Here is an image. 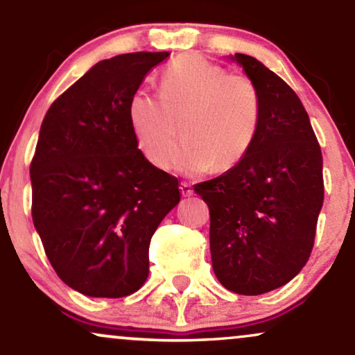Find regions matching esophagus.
I'll return each mask as SVG.
<instances>
[{
    "label": "esophagus",
    "instance_id": "34e87169",
    "mask_svg": "<svg viewBox=\"0 0 355 355\" xmlns=\"http://www.w3.org/2000/svg\"><path fill=\"white\" fill-rule=\"evenodd\" d=\"M180 190L183 197H190V195H193V189H191V185H189V183H182Z\"/></svg>",
    "mask_w": 355,
    "mask_h": 355
}]
</instances>
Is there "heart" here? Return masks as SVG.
Returning a JSON list of instances; mask_svg holds the SVG:
<instances>
[{"mask_svg":"<svg viewBox=\"0 0 355 355\" xmlns=\"http://www.w3.org/2000/svg\"><path fill=\"white\" fill-rule=\"evenodd\" d=\"M160 93L137 89L126 107L138 148L157 168L172 165L178 125L187 140L175 166L185 175L227 172L250 152L262 118V96L252 78L183 55L164 71Z\"/></svg>","mask_w":355,"mask_h":355,"instance_id":"heart-1","label":"heart"}]
</instances>
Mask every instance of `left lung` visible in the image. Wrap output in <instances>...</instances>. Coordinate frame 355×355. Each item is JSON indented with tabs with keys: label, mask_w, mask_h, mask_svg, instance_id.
<instances>
[{
	"label": "left lung",
	"mask_w": 355,
	"mask_h": 355,
	"mask_svg": "<svg viewBox=\"0 0 355 355\" xmlns=\"http://www.w3.org/2000/svg\"><path fill=\"white\" fill-rule=\"evenodd\" d=\"M255 81L262 118L250 152L234 168L195 185L210 209L211 267L218 282L260 295L307 263L324 202L322 153L302 101L254 56H229Z\"/></svg>",
	"instance_id": "8db88e82"
}]
</instances>
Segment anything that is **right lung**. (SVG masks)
Masks as SVG:
<instances>
[{
  "label": "right lung",
  "instance_id": "add662e5",
  "mask_svg": "<svg viewBox=\"0 0 355 355\" xmlns=\"http://www.w3.org/2000/svg\"><path fill=\"white\" fill-rule=\"evenodd\" d=\"M168 51L98 61L53 101L30 166L35 229L68 287L118 299L148 277V247L180 202L178 180L150 164L128 123L130 96Z\"/></svg>",
  "mask_w": 355,
  "mask_h": 355
}]
</instances>
